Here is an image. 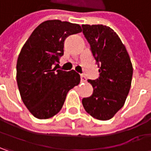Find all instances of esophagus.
Returning a JSON list of instances; mask_svg holds the SVG:
<instances>
[{
  "label": "esophagus",
  "mask_w": 151,
  "mask_h": 151,
  "mask_svg": "<svg viewBox=\"0 0 151 151\" xmlns=\"http://www.w3.org/2000/svg\"><path fill=\"white\" fill-rule=\"evenodd\" d=\"M80 78H81V82L82 83H85L87 81V79H86V77L83 75L80 76Z\"/></svg>",
  "instance_id": "obj_1"
}]
</instances>
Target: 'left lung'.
Here are the masks:
<instances>
[{
    "label": "left lung",
    "instance_id": "obj_1",
    "mask_svg": "<svg viewBox=\"0 0 151 151\" xmlns=\"http://www.w3.org/2000/svg\"><path fill=\"white\" fill-rule=\"evenodd\" d=\"M82 28L100 73L99 79L88 80L94 92L83 99V106L93 117L106 121L125 103L131 87L133 65L125 45L112 29L102 24H83Z\"/></svg>",
    "mask_w": 151,
    "mask_h": 151
}]
</instances>
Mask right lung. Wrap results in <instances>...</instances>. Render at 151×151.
I'll return each mask as SVG.
<instances>
[{"label":"right lung","instance_id":"1","mask_svg":"<svg viewBox=\"0 0 151 151\" xmlns=\"http://www.w3.org/2000/svg\"><path fill=\"white\" fill-rule=\"evenodd\" d=\"M82 31L79 24L47 20L33 31L17 62V83L22 101L38 119H48L63 107L67 94L80 83L74 70H56L64 40ZM58 65V64H57Z\"/></svg>","mask_w":151,"mask_h":151}]
</instances>
